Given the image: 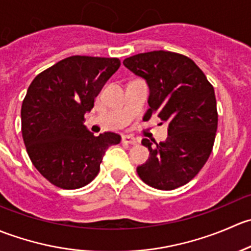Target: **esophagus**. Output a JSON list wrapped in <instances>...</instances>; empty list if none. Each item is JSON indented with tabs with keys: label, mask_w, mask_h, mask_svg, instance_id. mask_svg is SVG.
I'll return each instance as SVG.
<instances>
[{
	"label": "esophagus",
	"mask_w": 251,
	"mask_h": 251,
	"mask_svg": "<svg viewBox=\"0 0 251 251\" xmlns=\"http://www.w3.org/2000/svg\"><path fill=\"white\" fill-rule=\"evenodd\" d=\"M123 142H125V143H128V144H136V143H137V140H136L133 136L124 135L123 136Z\"/></svg>",
	"instance_id": "34e87169"
}]
</instances>
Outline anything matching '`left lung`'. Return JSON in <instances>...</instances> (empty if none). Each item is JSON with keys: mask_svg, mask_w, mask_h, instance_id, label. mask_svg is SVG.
I'll return each mask as SVG.
<instances>
[{"mask_svg": "<svg viewBox=\"0 0 251 251\" xmlns=\"http://www.w3.org/2000/svg\"><path fill=\"white\" fill-rule=\"evenodd\" d=\"M124 65L149 88L147 119L156 114L168 124V138L156 147L143 138L149 158L137 166L148 186L171 191L188 183L211 154L217 130L215 91L198 65L169 50L140 53Z\"/></svg>", "mask_w": 251, "mask_h": 251, "instance_id": "8db88e82", "label": "left lung"}]
</instances>
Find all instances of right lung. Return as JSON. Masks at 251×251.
I'll return each mask as SVG.
<instances>
[{"instance_id": "obj_1", "label": "right lung", "mask_w": 251, "mask_h": 251, "mask_svg": "<svg viewBox=\"0 0 251 251\" xmlns=\"http://www.w3.org/2000/svg\"><path fill=\"white\" fill-rule=\"evenodd\" d=\"M120 67L118 58L73 55L55 63L30 83L22 104V133L30 160L54 186L76 189L98 173L105 151L120 135L100 136L83 115Z\"/></svg>"}]
</instances>
